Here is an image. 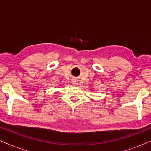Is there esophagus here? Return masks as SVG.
Segmentation results:
<instances>
[{
  "label": "esophagus",
  "mask_w": 151,
  "mask_h": 151,
  "mask_svg": "<svg viewBox=\"0 0 151 151\" xmlns=\"http://www.w3.org/2000/svg\"><path fill=\"white\" fill-rule=\"evenodd\" d=\"M72 83H73V84H76V83H77V82H76V80H73V82H72Z\"/></svg>",
  "instance_id": "1"
}]
</instances>
